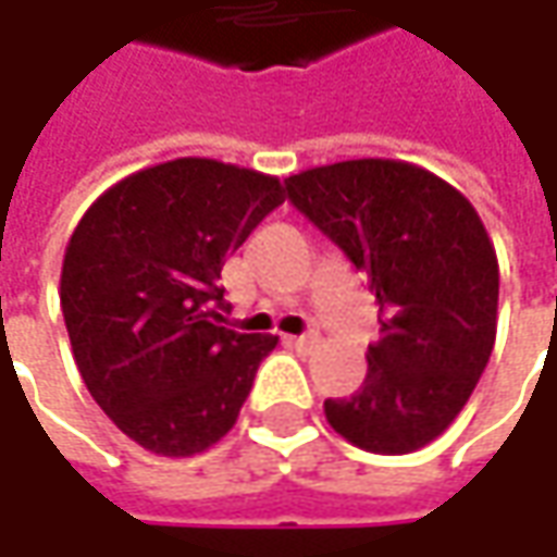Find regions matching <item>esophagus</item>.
Wrapping results in <instances>:
<instances>
[{
    "label": "esophagus",
    "mask_w": 557,
    "mask_h": 557,
    "mask_svg": "<svg viewBox=\"0 0 557 557\" xmlns=\"http://www.w3.org/2000/svg\"><path fill=\"white\" fill-rule=\"evenodd\" d=\"M290 347H297V350H304V354H310V350H315L319 347V332H307V334H294V337H288Z\"/></svg>",
    "instance_id": "esophagus-1"
}]
</instances>
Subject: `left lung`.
I'll return each mask as SVG.
<instances>
[{
    "mask_svg": "<svg viewBox=\"0 0 557 557\" xmlns=\"http://www.w3.org/2000/svg\"><path fill=\"white\" fill-rule=\"evenodd\" d=\"M285 191L377 304L366 381L325 399L329 424L381 456L428 446L456 421L496 341L499 263L478 210L434 173L381 158L304 170Z\"/></svg>",
    "mask_w": 557,
    "mask_h": 557,
    "instance_id": "8db88e82",
    "label": "left lung"
}]
</instances>
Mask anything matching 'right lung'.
<instances>
[{"instance_id": "obj_1", "label": "right lung", "mask_w": 557, "mask_h": 557, "mask_svg": "<svg viewBox=\"0 0 557 557\" xmlns=\"http://www.w3.org/2000/svg\"><path fill=\"white\" fill-rule=\"evenodd\" d=\"M282 201L275 176L180 158L111 185L76 223L61 267L76 369L141 449L180 459L232 431L278 337L220 325V272Z\"/></svg>"}]
</instances>
